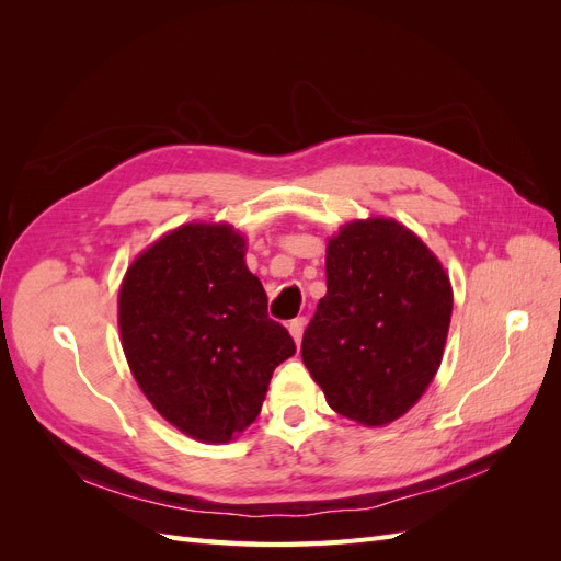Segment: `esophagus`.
I'll list each match as a JSON object with an SVG mask.
<instances>
[{
    "label": "esophagus",
    "instance_id": "1",
    "mask_svg": "<svg viewBox=\"0 0 561 561\" xmlns=\"http://www.w3.org/2000/svg\"><path fill=\"white\" fill-rule=\"evenodd\" d=\"M304 325H307V320H304V318H295V320H290V325H287V330H290V334H293L297 346H299V342H301Z\"/></svg>",
    "mask_w": 561,
    "mask_h": 561
}]
</instances>
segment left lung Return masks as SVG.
Segmentation results:
<instances>
[{
    "mask_svg": "<svg viewBox=\"0 0 561 561\" xmlns=\"http://www.w3.org/2000/svg\"><path fill=\"white\" fill-rule=\"evenodd\" d=\"M325 276L301 360L336 414L386 426L414 407L443 360L449 278L419 236L386 217L342 227Z\"/></svg>",
    "mask_w": 561,
    "mask_h": 561,
    "instance_id": "left-lung-1",
    "label": "left lung"
}]
</instances>
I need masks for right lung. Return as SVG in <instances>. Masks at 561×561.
I'll list each match as a JSON object with an SVG mask.
<instances>
[{
	"label": "right lung",
	"mask_w": 561,
	"mask_h": 561,
	"mask_svg": "<svg viewBox=\"0 0 561 561\" xmlns=\"http://www.w3.org/2000/svg\"><path fill=\"white\" fill-rule=\"evenodd\" d=\"M229 225H184L126 271L118 330L135 381L157 412L201 443H229L257 419L293 336L266 313Z\"/></svg>",
	"instance_id": "add662e5"
}]
</instances>
